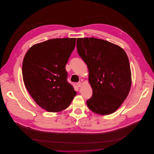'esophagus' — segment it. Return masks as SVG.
I'll use <instances>...</instances> for the list:
<instances>
[{"mask_svg": "<svg viewBox=\"0 0 154 154\" xmlns=\"http://www.w3.org/2000/svg\"><path fill=\"white\" fill-rule=\"evenodd\" d=\"M76 85H77L78 87H80V86H81V85H82V83L81 82H78V83H76Z\"/></svg>", "mask_w": 154, "mask_h": 154, "instance_id": "34e87169", "label": "esophagus"}]
</instances>
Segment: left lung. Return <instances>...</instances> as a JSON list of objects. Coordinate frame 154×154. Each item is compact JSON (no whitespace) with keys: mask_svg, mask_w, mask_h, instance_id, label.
I'll list each match as a JSON object with an SVG mask.
<instances>
[{"mask_svg":"<svg viewBox=\"0 0 154 154\" xmlns=\"http://www.w3.org/2000/svg\"><path fill=\"white\" fill-rule=\"evenodd\" d=\"M78 54L89 70L93 94L86 103L92 112H115L127 97L131 78L128 56L120 46L94 38H78Z\"/></svg>","mask_w":154,"mask_h":154,"instance_id":"8db88e82","label":"left lung"}]
</instances>
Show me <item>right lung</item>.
Segmentation results:
<instances>
[{"instance_id": "1", "label": "right lung", "mask_w": 154, "mask_h": 154, "mask_svg": "<svg viewBox=\"0 0 154 154\" xmlns=\"http://www.w3.org/2000/svg\"><path fill=\"white\" fill-rule=\"evenodd\" d=\"M75 45L76 38L49 39L32 46L24 56V85L35 103L49 112L64 110L76 94L65 69Z\"/></svg>"}]
</instances>
